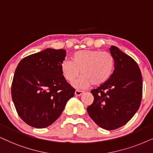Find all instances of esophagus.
Masks as SVG:
<instances>
[{
	"mask_svg": "<svg viewBox=\"0 0 153 153\" xmlns=\"http://www.w3.org/2000/svg\"><path fill=\"white\" fill-rule=\"evenodd\" d=\"M83 91H81V90H75V94L76 96H80V95H82V94H83Z\"/></svg>",
	"mask_w": 153,
	"mask_h": 153,
	"instance_id": "34e87169",
	"label": "esophagus"
}]
</instances>
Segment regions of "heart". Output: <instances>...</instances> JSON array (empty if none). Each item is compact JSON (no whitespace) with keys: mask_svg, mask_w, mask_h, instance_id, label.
Here are the masks:
<instances>
[{"mask_svg":"<svg viewBox=\"0 0 153 153\" xmlns=\"http://www.w3.org/2000/svg\"><path fill=\"white\" fill-rule=\"evenodd\" d=\"M114 66V59L109 52L97 49L77 51L73 55V61L65 59L60 65L61 73L68 82L74 81L81 71L82 75L73 84L80 89L107 82L113 73Z\"/></svg>","mask_w":153,"mask_h":153,"instance_id":"obj_1","label":"heart"}]
</instances>
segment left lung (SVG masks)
I'll list each match as a JSON object with an SVG mask.
<instances>
[{"label": "left lung", "mask_w": 153, "mask_h": 153, "mask_svg": "<svg viewBox=\"0 0 153 153\" xmlns=\"http://www.w3.org/2000/svg\"><path fill=\"white\" fill-rule=\"evenodd\" d=\"M109 50L114 59V71L107 82L91 90L94 101L87 111L100 127L114 130L128 123L140 107L143 81L132 58L117 46Z\"/></svg>", "instance_id": "8db88e82"}]
</instances>
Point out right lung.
Instances as JSON below:
<instances>
[{"label": "right lung", "instance_id": "right-lung-1", "mask_svg": "<svg viewBox=\"0 0 153 153\" xmlns=\"http://www.w3.org/2000/svg\"><path fill=\"white\" fill-rule=\"evenodd\" d=\"M65 56L64 49H46L26 56L17 65L12 99L18 115L31 126L42 128L52 124L74 96L75 89L60 68Z\"/></svg>", "mask_w": 153, "mask_h": 153}]
</instances>
